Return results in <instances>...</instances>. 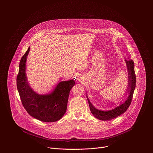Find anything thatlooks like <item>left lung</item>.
Wrapping results in <instances>:
<instances>
[{
	"label": "left lung",
	"mask_w": 153,
	"mask_h": 153,
	"mask_svg": "<svg viewBox=\"0 0 153 153\" xmlns=\"http://www.w3.org/2000/svg\"><path fill=\"white\" fill-rule=\"evenodd\" d=\"M127 68H128V87L127 89V92L129 94L128 97L126 101L120 105L119 106H117L116 108L113 109L112 110L109 111H101L99 110L96 109L95 107L93 106V105L90 102L89 99L88 97H87V100L88 101L90 111L91 113L93 114V116L96 117L97 119L101 120H111L113 119H114L120 114L125 113L129 108L131 103L134 91L136 87V74L134 71V62L132 60H127L125 59Z\"/></svg>",
	"instance_id": "obj_1"
}]
</instances>
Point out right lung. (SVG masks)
<instances>
[{
  "instance_id": "right-lung-1",
  "label": "right lung",
  "mask_w": 153,
  "mask_h": 153,
  "mask_svg": "<svg viewBox=\"0 0 153 153\" xmlns=\"http://www.w3.org/2000/svg\"><path fill=\"white\" fill-rule=\"evenodd\" d=\"M30 48L21 58L17 76V88L20 100L27 113L40 121L53 122L60 120L67 111L70 90L74 80L60 82L50 94L36 93L28 83L25 73L26 60Z\"/></svg>"
}]
</instances>
